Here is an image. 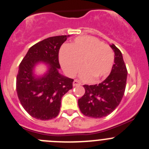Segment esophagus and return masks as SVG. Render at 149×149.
Wrapping results in <instances>:
<instances>
[{
    "label": "esophagus",
    "instance_id": "34e87169",
    "mask_svg": "<svg viewBox=\"0 0 149 149\" xmlns=\"http://www.w3.org/2000/svg\"><path fill=\"white\" fill-rule=\"evenodd\" d=\"M81 83L77 80H74L73 82V86H80Z\"/></svg>",
    "mask_w": 149,
    "mask_h": 149
}]
</instances>
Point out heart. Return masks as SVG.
Returning <instances> with one entry per match:
<instances>
[{
    "label": "heart",
    "instance_id": "heart-1",
    "mask_svg": "<svg viewBox=\"0 0 149 149\" xmlns=\"http://www.w3.org/2000/svg\"><path fill=\"white\" fill-rule=\"evenodd\" d=\"M60 65L69 76L77 73L82 65L80 78L84 81H98L109 75L114 54L109 46L92 36H81L68 47H64L59 54Z\"/></svg>",
    "mask_w": 149,
    "mask_h": 149
}]
</instances>
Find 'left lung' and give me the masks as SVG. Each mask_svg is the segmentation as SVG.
Here are the masks:
<instances>
[{"label": "left lung", "mask_w": 149, "mask_h": 149, "mask_svg": "<svg viewBox=\"0 0 149 149\" xmlns=\"http://www.w3.org/2000/svg\"><path fill=\"white\" fill-rule=\"evenodd\" d=\"M114 52V64L109 76L99 84L84 85L85 93L78 100L80 111L88 117H104L119 105L125 91L127 70L120 50L110 45Z\"/></svg>", "instance_id": "1"}]
</instances>
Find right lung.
<instances>
[{
  "label": "right lung",
  "instance_id": "1",
  "mask_svg": "<svg viewBox=\"0 0 149 149\" xmlns=\"http://www.w3.org/2000/svg\"><path fill=\"white\" fill-rule=\"evenodd\" d=\"M68 36L49 37L29 49L19 66L17 92L27 113L40 120L55 118L60 113L63 95L73 88V79L59 73V50ZM40 64L47 66L43 75L34 74Z\"/></svg>",
  "mask_w": 149,
  "mask_h": 149
}]
</instances>
